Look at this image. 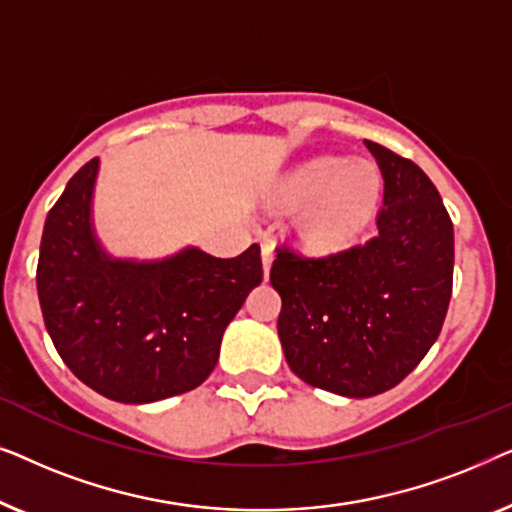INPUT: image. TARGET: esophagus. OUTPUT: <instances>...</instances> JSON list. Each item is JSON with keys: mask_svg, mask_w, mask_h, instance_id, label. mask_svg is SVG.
<instances>
[{"mask_svg": "<svg viewBox=\"0 0 512 512\" xmlns=\"http://www.w3.org/2000/svg\"><path fill=\"white\" fill-rule=\"evenodd\" d=\"M261 258H263V275H265V279H268V275H270V268H272V244L268 242V240H263L261 242Z\"/></svg>", "mask_w": 512, "mask_h": 512, "instance_id": "1", "label": "esophagus"}]
</instances>
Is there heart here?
Returning <instances> with one entry per match:
<instances>
[{
  "instance_id": "heart-1",
  "label": "heart",
  "mask_w": 512,
  "mask_h": 512,
  "mask_svg": "<svg viewBox=\"0 0 512 512\" xmlns=\"http://www.w3.org/2000/svg\"><path fill=\"white\" fill-rule=\"evenodd\" d=\"M380 191L382 179L375 165L324 156L293 174L286 198L307 207L300 233L312 249L340 251L370 226Z\"/></svg>"
}]
</instances>
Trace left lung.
<instances>
[{
  "mask_svg": "<svg viewBox=\"0 0 512 512\" xmlns=\"http://www.w3.org/2000/svg\"><path fill=\"white\" fill-rule=\"evenodd\" d=\"M366 146L384 179L377 235L324 258L277 249L270 270L289 368L347 398L382 394L417 368L443 328L454 272V230L436 186L412 160Z\"/></svg>",
  "mask_w": 512,
  "mask_h": 512,
  "instance_id": "left-lung-1",
  "label": "left lung"
}]
</instances>
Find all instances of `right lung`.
<instances>
[{
  "instance_id": "obj_1",
  "label": "right lung",
  "mask_w": 512,
  "mask_h": 512,
  "mask_svg": "<svg viewBox=\"0 0 512 512\" xmlns=\"http://www.w3.org/2000/svg\"><path fill=\"white\" fill-rule=\"evenodd\" d=\"M100 160L69 179L46 216L37 291L46 331L67 368L118 403H153L200 387L221 338L261 284V247L235 258L198 247L160 261L114 258L93 228Z\"/></svg>"
}]
</instances>
